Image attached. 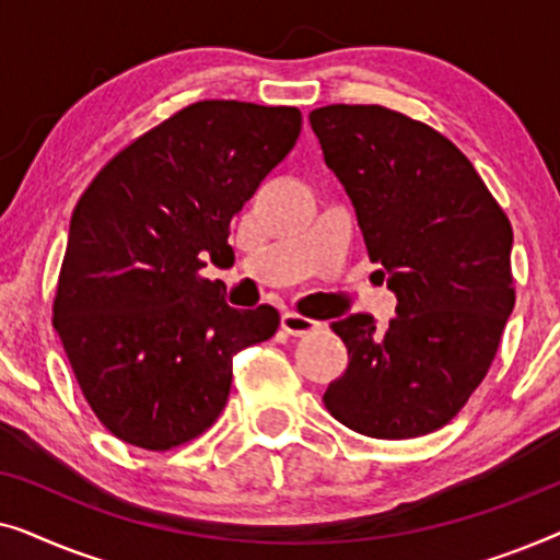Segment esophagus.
I'll return each instance as SVG.
<instances>
[{
  "label": "esophagus",
  "instance_id": "esophagus-1",
  "mask_svg": "<svg viewBox=\"0 0 560 560\" xmlns=\"http://www.w3.org/2000/svg\"><path fill=\"white\" fill-rule=\"evenodd\" d=\"M280 326H282V331L290 336H308V334H316L320 328L318 320L298 316V313H282Z\"/></svg>",
  "mask_w": 560,
  "mask_h": 560
}]
</instances>
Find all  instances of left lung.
<instances>
[{"instance_id":"obj_1","label":"left lung","mask_w":560,"mask_h":560,"mask_svg":"<svg viewBox=\"0 0 560 560\" xmlns=\"http://www.w3.org/2000/svg\"><path fill=\"white\" fill-rule=\"evenodd\" d=\"M308 119L397 295L385 328L364 313L331 324L349 366L326 408L372 439L439 431L481 385L515 308L510 221L464 152L423 121L364 104Z\"/></svg>"}]
</instances>
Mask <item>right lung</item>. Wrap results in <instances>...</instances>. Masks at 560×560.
Segmentation results:
<instances>
[{"instance_id":"right-lung-1","label":"right lung","mask_w":560,"mask_h":560,"mask_svg":"<svg viewBox=\"0 0 560 560\" xmlns=\"http://www.w3.org/2000/svg\"><path fill=\"white\" fill-rule=\"evenodd\" d=\"M295 106L198 102L106 163L75 203L52 326L96 418L132 446L201 435L232 389V357L278 331L272 305L236 311L198 278L293 150Z\"/></svg>"}]
</instances>
